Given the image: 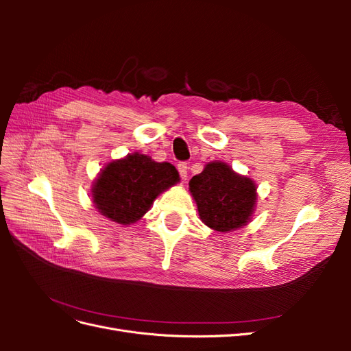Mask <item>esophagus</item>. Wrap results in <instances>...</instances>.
I'll return each mask as SVG.
<instances>
[{
  "label": "esophagus",
  "instance_id": "34e87169",
  "mask_svg": "<svg viewBox=\"0 0 351 351\" xmlns=\"http://www.w3.org/2000/svg\"><path fill=\"white\" fill-rule=\"evenodd\" d=\"M177 168H178V173H180V176H182V178L186 180V177H187V169H189L187 164H186V162H178V164H177Z\"/></svg>",
  "mask_w": 351,
  "mask_h": 351
}]
</instances>
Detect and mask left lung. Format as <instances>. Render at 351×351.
Segmentation results:
<instances>
[{
  "label": "left lung",
  "mask_w": 351,
  "mask_h": 351,
  "mask_svg": "<svg viewBox=\"0 0 351 351\" xmlns=\"http://www.w3.org/2000/svg\"><path fill=\"white\" fill-rule=\"evenodd\" d=\"M199 217L209 228L227 232L246 226L256 202V187L224 162H209L190 180Z\"/></svg>",
  "instance_id": "8db88e82"
}]
</instances>
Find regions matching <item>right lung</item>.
<instances>
[{
	"mask_svg": "<svg viewBox=\"0 0 351 351\" xmlns=\"http://www.w3.org/2000/svg\"><path fill=\"white\" fill-rule=\"evenodd\" d=\"M178 180L174 165L132 154L102 169L92 189V199L102 215L127 226L141 219L155 197Z\"/></svg>",
	"mask_w": 351,
	"mask_h": 351,
	"instance_id": "add662e5",
	"label": "right lung"
}]
</instances>
